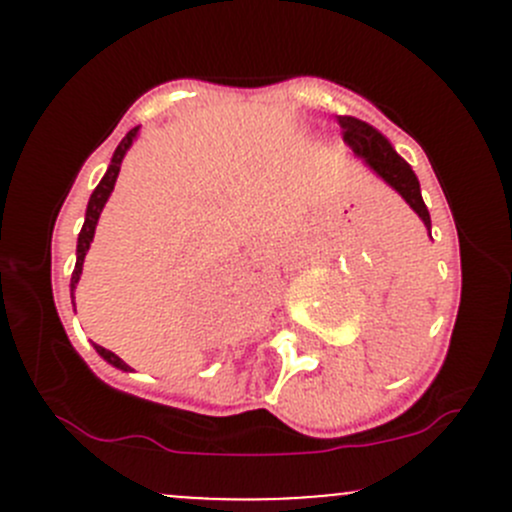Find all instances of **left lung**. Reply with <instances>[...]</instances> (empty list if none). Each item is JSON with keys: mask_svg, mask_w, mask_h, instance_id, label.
<instances>
[{"mask_svg": "<svg viewBox=\"0 0 512 512\" xmlns=\"http://www.w3.org/2000/svg\"><path fill=\"white\" fill-rule=\"evenodd\" d=\"M337 121L342 126L344 143L352 148L356 156L364 158L416 210V215L423 220V225L428 227V235H431V215H428L426 203H423L421 185H418V178L414 170H411V165L369 123L352 116H339Z\"/></svg>", "mask_w": 512, "mask_h": 512, "instance_id": "obj_1", "label": "left lung"}]
</instances>
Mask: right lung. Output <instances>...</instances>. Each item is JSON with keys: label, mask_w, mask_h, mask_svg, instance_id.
<instances>
[{"label": "right lung", "mask_w": 512, "mask_h": 512, "mask_svg": "<svg viewBox=\"0 0 512 512\" xmlns=\"http://www.w3.org/2000/svg\"><path fill=\"white\" fill-rule=\"evenodd\" d=\"M136 133H138V128H133V131H128L126 136H123V141L118 143L116 153H113V158H111V165H108L106 175H103V180H101V183L96 185V190H94V193H91L89 208H86V220H84V227H81V232H79V247H76V267H74V275H71V294H74V289H76V282H79V277H81V267H84V257H86V252H89V247H91V240H94V232H96L98 215H101L103 205H106L108 195H111L113 185H116L118 170H121V160H123V156H126V151H128V148H131V143H133V138H136ZM96 352L101 354L103 359L108 361V364H113V366H116V369H123V371H128V366L123 364V361L118 359L116 354H113V352H108V349H103V347H96Z\"/></svg>", "instance_id": "obj_1"}]
</instances>
